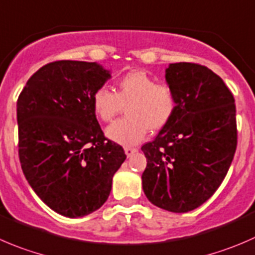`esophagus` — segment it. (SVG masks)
Segmentation results:
<instances>
[{"mask_svg": "<svg viewBox=\"0 0 255 255\" xmlns=\"http://www.w3.org/2000/svg\"><path fill=\"white\" fill-rule=\"evenodd\" d=\"M136 151H137L136 147H130V146H127V147H125V153H127L128 157H130V156L132 155V153H135Z\"/></svg>", "mask_w": 255, "mask_h": 255, "instance_id": "1", "label": "esophagus"}]
</instances>
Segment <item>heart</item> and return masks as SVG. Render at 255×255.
I'll return each instance as SVG.
<instances>
[{
  "label": "heart",
  "instance_id": "heart-1",
  "mask_svg": "<svg viewBox=\"0 0 255 255\" xmlns=\"http://www.w3.org/2000/svg\"><path fill=\"white\" fill-rule=\"evenodd\" d=\"M117 90L98 88L92 98L95 115L104 123L114 122L124 112V119L108 128L112 140L122 145L140 142L148 130L160 131L167 127L178 109V97L168 83H157L143 70H131L117 80Z\"/></svg>",
  "mask_w": 255,
  "mask_h": 255
}]
</instances>
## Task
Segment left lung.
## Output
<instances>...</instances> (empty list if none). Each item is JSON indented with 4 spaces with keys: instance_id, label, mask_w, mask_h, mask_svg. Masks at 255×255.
<instances>
[{
    "instance_id": "left-lung-1",
    "label": "left lung",
    "mask_w": 255,
    "mask_h": 255,
    "mask_svg": "<svg viewBox=\"0 0 255 255\" xmlns=\"http://www.w3.org/2000/svg\"><path fill=\"white\" fill-rule=\"evenodd\" d=\"M166 80L177 92L170 124L142 145V188L152 205L175 213L200 207L221 186L237 148L236 104L222 78L197 63H173Z\"/></svg>"
}]
</instances>
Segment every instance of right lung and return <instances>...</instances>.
I'll return each instance as SVG.
<instances>
[{"label":"right lung","instance_id":"obj_1","mask_svg":"<svg viewBox=\"0 0 255 255\" xmlns=\"http://www.w3.org/2000/svg\"><path fill=\"white\" fill-rule=\"evenodd\" d=\"M109 78L97 63L57 60L37 70L17 100L22 171L43 202L69 218L107 202L127 158L93 110V94Z\"/></svg>","mask_w":255,"mask_h":255}]
</instances>
